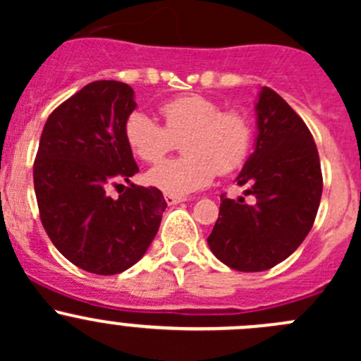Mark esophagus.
Returning a JSON list of instances; mask_svg holds the SVG:
<instances>
[{
	"label": "esophagus",
	"instance_id": "34e87169",
	"mask_svg": "<svg viewBox=\"0 0 361 361\" xmlns=\"http://www.w3.org/2000/svg\"><path fill=\"white\" fill-rule=\"evenodd\" d=\"M164 199H166V202L169 204V206H173V204H180V202L187 201V199H185V197H178V195H171V194L164 195Z\"/></svg>",
	"mask_w": 361,
	"mask_h": 361
}]
</instances>
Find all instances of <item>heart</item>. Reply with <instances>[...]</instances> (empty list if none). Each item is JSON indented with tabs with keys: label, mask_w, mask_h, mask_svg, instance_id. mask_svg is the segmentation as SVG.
<instances>
[{
	"label": "heart",
	"mask_w": 361,
	"mask_h": 361,
	"mask_svg": "<svg viewBox=\"0 0 361 361\" xmlns=\"http://www.w3.org/2000/svg\"><path fill=\"white\" fill-rule=\"evenodd\" d=\"M164 126L143 111L127 116L123 136L143 162L162 160L180 141L185 157L166 160L147 174L164 194L185 195L207 187L214 174H228L245 164L251 147V123L239 110H221L204 96H181L160 104Z\"/></svg>",
	"instance_id": "b5f03b06"
}]
</instances>
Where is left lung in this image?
Returning <instances> with one entry per match:
<instances>
[{"label":"left lung","instance_id":"left-lung-1","mask_svg":"<svg viewBox=\"0 0 361 361\" xmlns=\"http://www.w3.org/2000/svg\"><path fill=\"white\" fill-rule=\"evenodd\" d=\"M255 152L235 178L248 185L238 201L221 195L220 214L207 245L231 269L260 272L288 258L311 231L323 192L312 134L279 94L262 87Z\"/></svg>","mask_w":361,"mask_h":361}]
</instances>
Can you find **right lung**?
Masks as SVG:
<instances>
[{
  "mask_svg": "<svg viewBox=\"0 0 361 361\" xmlns=\"http://www.w3.org/2000/svg\"><path fill=\"white\" fill-rule=\"evenodd\" d=\"M134 90L97 80L50 113L32 167L39 218L50 241L76 267L101 276L133 267L154 241L167 207L155 187L110 185L137 173L123 136Z\"/></svg>",
  "mask_w": 361,
  "mask_h": 361,
  "instance_id": "right-lung-1",
  "label": "right lung"
}]
</instances>
